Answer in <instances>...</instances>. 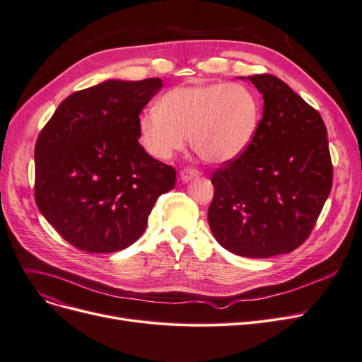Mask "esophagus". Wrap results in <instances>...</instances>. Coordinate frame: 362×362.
<instances>
[{"instance_id": "obj_1", "label": "esophagus", "mask_w": 362, "mask_h": 362, "mask_svg": "<svg viewBox=\"0 0 362 362\" xmlns=\"http://www.w3.org/2000/svg\"><path fill=\"white\" fill-rule=\"evenodd\" d=\"M201 173L197 168H183L180 170V180L182 182H189L192 179L199 177Z\"/></svg>"}]
</instances>
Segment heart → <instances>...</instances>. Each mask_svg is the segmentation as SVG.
I'll use <instances>...</instances> for the list:
<instances>
[{
    "label": "heart",
    "mask_w": 362,
    "mask_h": 362,
    "mask_svg": "<svg viewBox=\"0 0 362 362\" xmlns=\"http://www.w3.org/2000/svg\"><path fill=\"white\" fill-rule=\"evenodd\" d=\"M260 107L253 91L240 84H194L167 91L139 118V140L158 161L182 151L189 137L204 161L223 164L250 146Z\"/></svg>",
    "instance_id": "heart-1"
}]
</instances>
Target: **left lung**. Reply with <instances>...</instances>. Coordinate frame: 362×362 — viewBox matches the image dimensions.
<instances>
[{"instance_id": "1", "label": "left lung", "mask_w": 362, "mask_h": 362, "mask_svg": "<svg viewBox=\"0 0 362 362\" xmlns=\"http://www.w3.org/2000/svg\"><path fill=\"white\" fill-rule=\"evenodd\" d=\"M247 80L263 94V117L250 146L213 173L209 225L230 253L266 259L306 241L332 191L333 165L317 109L274 75Z\"/></svg>"}]
</instances>
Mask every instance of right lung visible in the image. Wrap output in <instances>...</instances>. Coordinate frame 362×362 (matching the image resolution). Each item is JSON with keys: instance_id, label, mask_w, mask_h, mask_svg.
Wrapping results in <instances>:
<instances>
[{"instance_id": "add662e5", "label": "right lung", "mask_w": 362, "mask_h": 362, "mask_svg": "<svg viewBox=\"0 0 362 362\" xmlns=\"http://www.w3.org/2000/svg\"><path fill=\"white\" fill-rule=\"evenodd\" d=\"M160 78L107 80L72 93L35 145V202L64 240L88 253L136 243L176 170L139 144V115Z\"/></svg>"}]
</instances>
